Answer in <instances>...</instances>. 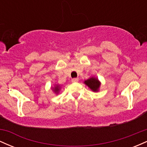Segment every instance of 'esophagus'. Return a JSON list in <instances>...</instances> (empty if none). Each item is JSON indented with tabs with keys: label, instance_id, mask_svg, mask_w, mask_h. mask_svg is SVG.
Returning a JSON list of instances; mask_svg holds the SVG:
<instances>
[{
	"label": "esophagus",
	"instance_id": "1",
	"mask_svg": "<svg viewBox=\"0 0 147 147\" xmlns=\"http://www.w3.org/2000/svg\"><path fill=\"white\" fill-rule=\"evenodd\" d=\"M79 82V79L77 78H74L72 79V82H73V83H76V82Z\"/></svg>",
	"mask_w": 147,
	"mask_h": 147
}]
</instances>
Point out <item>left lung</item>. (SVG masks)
<instances>
[{
	"label": "left lung",
	"instance_id": "left-lung-1",
	"mask_svg": "<svg viewBox=\"0 0 147 147\" xmlns=\"http://www.w3.org/2000/svg\"><path fill=\"white\" fill-rule=\"evenodd\" d=\"M84 83L91 90L93 91V92H99V88H100L101 82H99V80L97 77H90V78L84 81Z\"/></svg>",
	"mask_w": 147,
	"mask_h": 147
}]
</instances>
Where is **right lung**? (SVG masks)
I'll list each match as a JSON object with an SVG mask.
<instances>
[{
    "label": "right lung",
    "mask_w": 147,
    "mask_h": 147,
    "mask_svg": "<svg viewBox=\"0 0 147 147\" xmlns=\"http://www.w3.org/2000/svg\"><path fill=\"white\" fill-rule=\"evenodd\" d=\"M61 86L59 85V84H55V86H54L53 87H51V89L54 92H55L56 95H58L59 92V91L61 90Z\"/></svg>",
    "instance_id": "right-lung-1"
}]
</instances>
